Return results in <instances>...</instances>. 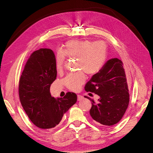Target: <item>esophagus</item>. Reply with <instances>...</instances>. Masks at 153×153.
Segmentation results:
<instances>
[{"instance_id":"obj_1","label":"esophagus","mask_w":153,"mask_h":153,"mask_svg":"<svg viewBox=\"0 0 153 153\" xmlns=\"http://www.w3.org/2000/svg\"><path fill=\"white\" fill-rule=\"evenodd\" d=\"M77 97H78V101L82 100H83V97L82 96H81V95H78Z\"/></svg>"}]
</instances>
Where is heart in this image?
I'll use <instances>...</instances> for the list:
<instances>
[{
	"label": "heart",
	"mask_w": 153,
	"mask_h": 153,
	"mask_svg": "<svg viewBox=\"0 0 153 153\" xmlns=\"http://www.w3.org/2000/svg\"><path fill=\"white\" fill-rule=\"evenodd\" d=\"M65 56L70 59H76V68L89 75H94L102 69L107 59V46L102 41L70 40L67 41L56 57V67L58 73L64 67ZM83 72L69 75L64 79L65 85L71 90H75L85 83Z\"/></svg>",
	"instance_id": "1"
}]
</instances>
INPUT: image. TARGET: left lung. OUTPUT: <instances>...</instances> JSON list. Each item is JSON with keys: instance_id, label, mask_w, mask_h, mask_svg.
Segmentation results:
<instances>
[{"instance_id": "8db88e82", "label": "left lung", "mask_w": 153, "mask_h": 153, "mask_svg": "<svg viewBox=\"0 0 153 153\" xmlns=\"http://www.w3.org/2000/svg\"><path fill=\"white\" fill-rule=\"evenodd\" d=\"M123 65L117 58L109 60L85 85L86 92L100 97L96 103L91 98L84 96L91 100L89 113L99 125L109 127L117 123L128 108L130 94Z\"/></svg>"}]
</instances>
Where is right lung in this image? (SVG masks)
<instances>
[{"instance_id":"1","label":"right lung","mask_w":153,"mask_h":153,"mask_svg":"<svg viewBox=\"0 0 153 153\" xmlns=\"http://www.w3.org/2000/svg\"><path fill=\"white\" fill-rule=\"evenodd\" d=\"M56 77L54 53L50 49L42 48L31 53L20 78L22 105L30 120L42 129L55 127L77 101L76 94L72 92L57 100L51 96V85Z\"/></svg>"}]
</instances>
